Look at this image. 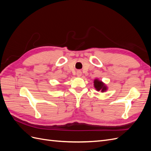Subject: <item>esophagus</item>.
I'll use <instances>...</instances> for the list:
<instances>
[{"label":"esophagus","mask_w":151,"mask_h":151,"mask_svg":"<svg viewBox=\"0 0 151 151\" xmlns=\"http://www.w3.org/2000/svg\"><path fill=\"white\" fill-rule=\"evenodd\" d=\"M76 75H77V77H81V76H82V72H81L80 70H77V71L76 72Z\"/></svg>","instance_id":"1"}]
</instances>
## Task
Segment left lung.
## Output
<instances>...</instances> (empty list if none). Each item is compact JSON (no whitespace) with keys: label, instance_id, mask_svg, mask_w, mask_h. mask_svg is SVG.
Instances as JSON below:
<instances>
[{"label":"left lung","instance_id":"obj_1","mask_svg":"<svg viewBox=\"0 0 151 151\" xmlns=\"http://www.w3.org/2000/svg\"><path fill=\"white\" fill-rule=\"evenodd\" d=\"M94 86L96 91H101L102 93L104 92L107 90V87L104 83H103L101 81H99L98 79H96L94 81Z\"/></svg>","mask_w":151,"mask_h":151}]
</instances>
